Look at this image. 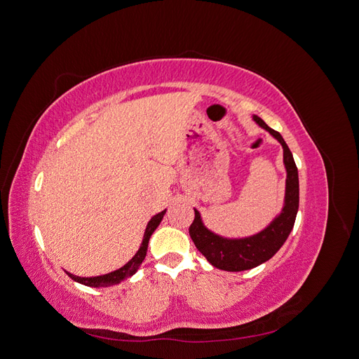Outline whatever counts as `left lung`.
Masks as SVG:
<instances>
[{
  "mask_svg": "<svg viewBox=\"0 0 359 359\" xmlns=\"http://www.w3.org/2000/svg\"><path fill=\"white\" fill-rule=\"evenodd\" d=\"M253 121L276 137L283 147V163L286 168L285 203L280 214L264 231L245 238H226L210 231L202 222L201 212L194 210V220L190 226V236L199 252L208 262L223 271H245L259 266L273 257L285 244L295 224L299 206V181L295 160L285 139L276 130L268 127L264 119L253 115Z\"/></svg>",
  "mask_w": 359,
  "mask_h": 359,
  "instance_id": "obj_1",
  "label": "left lung"
}]
</instances>
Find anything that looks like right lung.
I'll list each match as a JSON object with an SVG mask.
<instances>
[{"label":"right lung","mask_w":359,"mask_h":359,"mask_svg":"<svg viewBox=\"0 0 359 359\" xmlns=\"http://www.w3.org/2000/svg\"><path fill=\"white\" fill-rule=\"evenodd\" d=\"M166 214V210L161 211L158 214H156L153 219H151L147 224V229H145V233H144V240H142V244H140L139 250L136 252V255L128 260V262L121 266L119 269H115L112 271V273H107L104 276H97V277H78V276H73L70 273H67V276L78 281V283L81 285H85V286H90V287H107V286H114V285H118L121 283V281L127 280L132 277L136 271L139 269L140 264L144 262V259L147 256V250H148V243H149V238L151 235L154 233V231L157 229V226L160 224V222L163 220V217H165Z\"/></svg>","instance_id":"add662e5"}]
</instances>
